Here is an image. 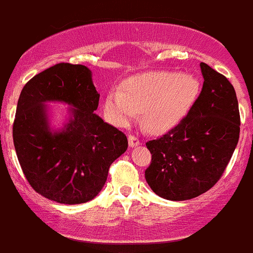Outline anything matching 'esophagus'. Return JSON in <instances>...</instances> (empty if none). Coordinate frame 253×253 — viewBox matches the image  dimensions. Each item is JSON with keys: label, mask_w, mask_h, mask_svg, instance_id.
<instances>
[{"label": "esophagus", "mask_w": 253, "mask_h": 253, "mask_svg": "<svg viewBox=\"0 0 253 253\" xmlns=\"http://www.w3.org/2000/svg\"><path fill=\"white\" fill-rule=\"evenodd\" d=\"M140 144V140L138 139L137 137H134V135H132V134H129L128 135V145L129 147H137V145H139Z\"/></svg>", "instance_id": "obj_1"}]
</instances>
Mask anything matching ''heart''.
Here are the masks:
<instances>
[{"label":"heart","mask_w":253,"mask_h":253,"mask_svg":"<svg viewBox=\"0 0 253 253\" xmlns=\"http://www.w3.org/2000/svg\"><path fill=\"white\" fill-rule=\"evenodd\" d=\"M200 81L190 74L158 71L129 79L125 93L113 91L104 100L111 124L127 127L143 111V124L151 133H165L177 126L193 108Z\"/></svg>","instance_id":"b5f03b06"}]
</instances>
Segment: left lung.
I'll list each match as a JSON object with an SVG mask.
<instances>
[{
	"label": "left lung",
	"instance_id": "1",
	"mask_svg": "<svg viewBox=\"0 0 253 253\" xmlns=\"http://www.w3.org/2000/svg\"><path fill=\"white\" fill-rule=\"evenodd\" d=\"M204 84L193 108L174 128L149 140L145 179L156 195L172 201L196 198L222 177L239 142L240 114L233 84L200 64Z\"/></svg>",
	"mask_w": 253,
	"mask_h": 253
}]
</instances>
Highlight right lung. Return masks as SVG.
Masks as SVG:
<instances>
[{
	"instance_id": "1",
	"label": "right lung",
	"mask_w": 253,
	"mask_h": 253,
	"mask_svg": "<svg viewBox=\"0 0 253 253\" xmlns=\"http://www.w3.org/2000/svg\"><path fill=\"white\" fill-rule=\"evenodd\" d=\"M49 101L71 106L60 130L50 127ZM98 103L92 71L81 64H55L24 86L13 142L26 179L44 198L65 205L91 201L104 187L110 165L127 150L124 132L94 113Z\"/></svg>"
}]
</instances>
